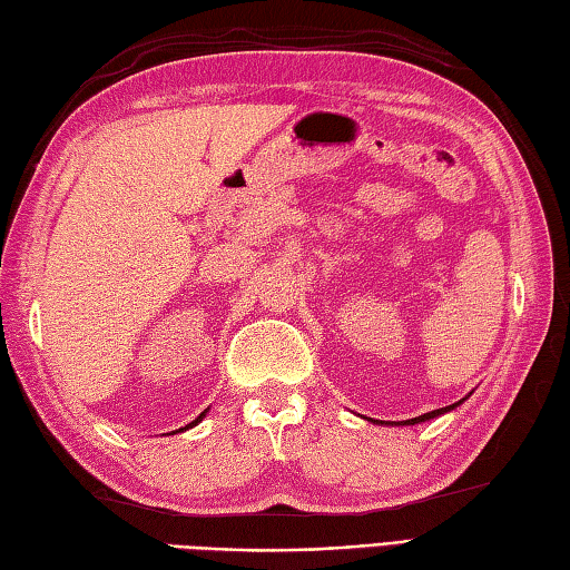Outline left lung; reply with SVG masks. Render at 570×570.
<instances>
[{
	"instance_id": "left-lung-1",
	"label": "left lung",
	"mask_w": 570,
	"mask_h": 570,
	"mask_svg": "<svg viewBox=\"0 0 570 570\" xmlns=\"http://www.w3.org/2000/svg\"><path fill=\"white\" fill-rule=\"evenodd\" d=\"M468 399V396H465ZM465 399H460V402H455V404H451V406H443V409H433V411H429V414H423V416H416V419H409V421H402V423H384V421H374V419H367V421H372V423H377V426H414V423H421V421H431V419H435V416H443V414H448V411H453L455 406H460L465 402Z\"/></svg>"
}]
</instances>
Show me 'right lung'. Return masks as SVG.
Instances as JSON below:
<instances>
[{
  "mask_svg": "<svg viewBox=\"0 0 570 570\" xmlns=\"http://www.w3.org/2000/svg\"><path fill=\"white\" fill-rule=\"evenodd\" d=\"M208 411H210V409H205V411H203V414H200V416H198V419H196V421H190V423H188V426H186V429H193V426H198V423H200V421H203V419H205V414H208ZM186 429H178V431H186Z\"/></svg>",
  "mask_w": 570,
  "mask_h": 570,
  "instance_id": "right-lung-1",
  "label": "right lung"
}]
</instances>
